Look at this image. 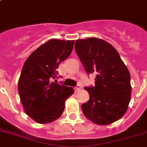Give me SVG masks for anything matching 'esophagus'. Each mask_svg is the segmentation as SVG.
I'll return each mask as SVG.
<instances>
[{
  "instance_id": "obj_1",
  "label": "esophagus",
  "mask_w": 147,
  "mask_h": 147,
  "mask_svg": "<svg viewBox=\"0 0 147 147\" xmlns=\"http://www.w3.org/2000/svg\"><path fill=\"white\" fill-rule=\"evenodd\" d=\"M81 89V86L80 85H77L76 87H75V92H79V91Z\"/></svg>"
}]
</instances>
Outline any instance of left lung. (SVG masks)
Instances as JSON below:
<instances>
[{
    "label": "left lung",
    "instance_id": "8db88e82",
    "mask_svg": "<svg viewBox=\"0 0 147 147\" xmlns=\"http://www.w3.org/2000/svg\"><path fill=\"white\" fill-rule=\"evenodd\" d=\"M75 50L88 74H95L94 87H85L89 100L82 104L84 116L100 125L122 118L130 102L131 76L119 54L102 39L75 41Z\"/></svg>",
    "mask_w": 147,
    "mask_h": 147
}]
</instances>
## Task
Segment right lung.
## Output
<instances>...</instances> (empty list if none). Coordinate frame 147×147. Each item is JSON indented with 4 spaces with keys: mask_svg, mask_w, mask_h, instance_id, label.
Here are the masks:
<instances>
[{
    "mask_svg": "<svg viewBox=\"0 0 147 147\" xmlns=\"http://www.w3.org/2000/svg\"><path fill=\"white\" fill-rule=\"evenodd\" d=\"M74 40L51 39L39 47L25 61L19 79L18 91L25 113L40 124L61 116L65 100L74 90L52 82L60 63L67 59Z\"/></svg>",
    "mask_w": 147,
    "mask_h": 147,
    "instance_id": "1",
    "label": "right lung"
}]
</instances>
